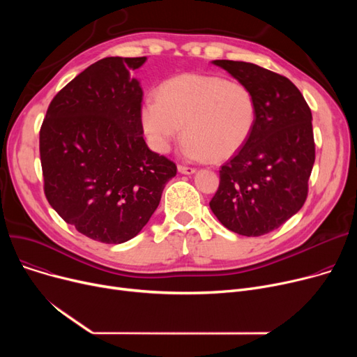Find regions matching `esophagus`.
<instances>
[{
	"instance_id": "34e87169",
	"label": "esophagus",
	"mask_w": 357,
	"mask_h": 357,
	"mask_svg": "<svg viewBox=\"0 0 357 357\" xmlns=\"http://www.w3.org/2000/svg\"><path fill=\"white\" fill-rule=\"evenodd\" d=\"M178 171L181 174H185V175H191L195 172V167L192 166H186V165H178Z\"/></svg>"
}]
</instances>
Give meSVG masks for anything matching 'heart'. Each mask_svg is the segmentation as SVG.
<instances>
[{
    "label": "heart",
    "instance_id": "heart-1",
    "mask_svg": "<svg viewBox=\"0 0 357 357\" xmlns=\"http://www.w3.org/2000/svg\"><path fill=\"white\" fill-rule=\"evenodd\" d=\"M140 121L158 152H167L183 128L186 156L221 162L250 139L257 123V101L243 82L185 73L165 81L158 98L143 101Z\"/></svg>",
    "mask_w": 357,
    "mask_h": 357
}]
</instances>
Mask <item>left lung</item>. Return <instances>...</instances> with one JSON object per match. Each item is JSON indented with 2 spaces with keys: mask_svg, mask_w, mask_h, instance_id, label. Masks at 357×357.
I'll use <instances>...</instances> for the list:
<instances>
[{
  "mask_svg": "<svg viewBox=\"0 0 357 357\" xmlns=\"http://www.w3.org/2000/svg\"><path fill=\"white\" fill-rule=\"evenodd\" d=\"M246 84L257 101V123L248 143L220 169L210 201L229 230L257 237L303 208L315 160L311 109L284 75L249 62L214 61Z\"/></svg>",
  "mask_w": 357,
  "mask_h": 357,
  "instance_id": "left-lung-1",
  "label": "left lung"
}]
</instances>
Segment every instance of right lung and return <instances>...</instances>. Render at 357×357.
Masks as SVG:
<instances>
[{"instance_id": "1", "label": "right lung", "mask_w": 357, "mask_h": 357, "mask_svg": "<svg viewBox=\"0 0 357 357\" xmlns=\"http://www.w3.org/2000/svg\"><path fill=\"white\" fill-rule=\"evenodd\" d=\"M144 61L92 63L56 93L40 127L49 204L81 234L107 245L133 238L176 175V165L143 139V91L130 70Z\"/></svg>"}]
</instances>
